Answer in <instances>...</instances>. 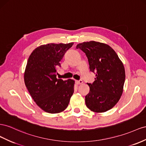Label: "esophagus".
Wrapping results in <instances>:
<instances>
[{"instance_id":"esophagus-1","label":"esophagus","mask_w":146,"mask_h":146,"mask_svg":"<svg viewBox=\"0 0 146 146\" xmlns=\"http://www.w3.org/2000/svg\"><path fill=\"white\" fill-rule=\"evenodd\" d=\"M76 82L77 84L78 85V84H82L83 83V81L82 80H76Z\"/></svg>"}]
</instances>
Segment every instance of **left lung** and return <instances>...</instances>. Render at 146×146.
I'll use <instances>...</instances> for the list:
<instances>
[{
  "mask_svg": "<svg viewBox=\"0 0 146 146\" xmlns=\"http://www.w3.org/2000/svg\"><path fill=\"white\" fill-rule=\"evenodd\" d=\"M77 49L88 58L89 68L96 74L93 84L87 83L90 92L85 96L87 108L95 112H104L115 106L123 93L125 71L123 63L111 46L90 41L78 44Z\"/></svg>",
  "mask_w": 146,
  "mask_h": 146,
  "instance_id": "obj_1",
  "label": "left lung"
}]
</instances>
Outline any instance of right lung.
<instances>
[{
  "mask_svg": "<svg viewBox=\"0 0 146 146\" xmlns=\"http://www.w3.org/2000/svg\"><path fill=\"white\" fill-rule=\"evenodd\" d=\"M73 44L41 45L33 51L27 60L24 76L26 86L35 103L46 112L64 111L73 94L74 81L56 78L60 61Z\"/></svg>",
  "mask_w": 146,
  "mask_h": 146,
  "instance_id": "right-lung-1",
  "label": "right lung"
}]
</instances>
